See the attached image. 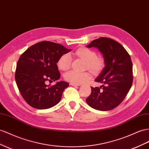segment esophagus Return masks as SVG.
<instances>
[{
    "instance_id": "obj_1",
    "label": "esophagus",
    "mask_w": 149,
    "mask_h": 149,
    "mask_svg": "<svg viewBox=\"0 0 149 149\" xmlns=\"http://www.w3.org/2000/svg\"><path fill=\"white\" fill-rule=\"evenodd\" d=\"M70 84L71 86H77L80 85V84H76V83H70Z\"/></svg>"
}]
</instances>
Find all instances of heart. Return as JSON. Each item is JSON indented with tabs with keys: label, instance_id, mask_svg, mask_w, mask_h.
Masks as SVG:
<instances>
[{
	"label": "heart",
	"instance_id": "obj_1",
	"mask_svg": "<svg viewBox=\"0 0 149 149\" xmlns=\"http://www.w3.org/2000/svg\"><path fill=\"white\" fill-rule=\"evenodd\" d=\"M74 55L86 61V69L91 73H96L101 70L104 66V60L102 58L97 56L96 51L90 48L82 47L75 51ZM72 62L71 56L68 54H63L59 58L57 65L59 70L66 71L69 70ZM66 81L76 84H80L88 81L90 78V75L86 72H79L71 70L67 72L65 75Z\"/></svg>",
	"mask_w": 149,
	"mask_h": 149
}]
</instances>
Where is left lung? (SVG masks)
Segmentation results:
<instances>
[{"instance_id":"left-lung-1","label":"left lung","mask_w":149,"mask_h":149,"mask_svg":"<svg viewBox=\"0 0 149 149\" xmlns=\"http://www.w3.org/2000/svg\"><path fill=\"white\" fill-rule=\"evenodd\" d=\"M91 47H97L102 53L104 67L95 80L102 85L91 87V93L86 102L96 110H111L123 102L132 86V60L123 46L110 38L95 39L87 45Z\"/></svg>"}]
</instances>
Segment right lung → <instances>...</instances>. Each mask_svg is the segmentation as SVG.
<instances>
[{
  "instance_id": "right-lung-1",
  "label": "right lung",
  "mask_w": 149,
  "mask_h": 149,
  "mask_svg": "<svg viewBox=\"0 0 149 149\" xmlns=\"http://www.w3.org/2000/svg\"><path fill=\"white\" fill-rule=\"evenodd\" d=\"M71 50L60 44L44 41L29 47L20 56L15 79L20 93L30 106L47 109L59 102L69 84L61 81L50 86L46 83L59 79L56 63L60 56Z\"/></svg>"
}]
</instances>
